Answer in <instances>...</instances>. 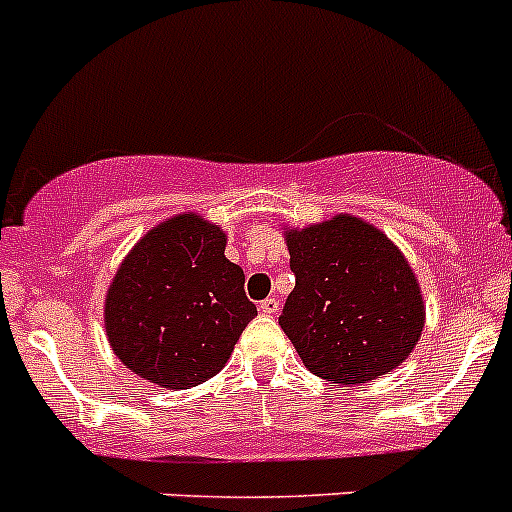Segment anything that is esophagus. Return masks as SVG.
Listing matches in <instances>:
<instances>
[{"mask_svg":"<svg viewBox=\"0 0 512 512\" xmlns=\"http://www.w3.org/2000/svg\"><path fill=\"white\" fill-rule=\"evenodd\" d=\"M260 312L267 314V317H275V314L280 312V299L267 297L265 302H260Z\"/></svg>","mask_w":512,"mask_h":512,"instance_id":"obj_1","label":"esophagus"}]
</instances>
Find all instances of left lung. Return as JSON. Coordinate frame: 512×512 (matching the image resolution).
Masks as SVG:
<instances>
[{"instance_id": "left-lung-1", "label": "left lung", "mask_w": 512, "mask_h": 512, "mask_svg": "<svg viewBox=\"0 0 512 512\" xmlns=\"http://www.w3.org/2000/svg\"><path fill=\"white\" fill-rule=\"evenodd\" d=\"M297 285L280 327L312 374L332 384H366L409 359L426 304L404 252L371 223L339 213L285 227Z\"/></svg>"}]
</instances>
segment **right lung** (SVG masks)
<instances>
[{
	"mask_svg": "<svg viewBox=\"0 0 512 512\" xmlns=\"http://www.w3.org/2000/svg\"><path fill=\"white\" fill-rule=\"evenodd\" d=\"M227 235L198 213L148 230L108 285L103 324L126 369L163 389H190L218 374L257 307Z\"/></svg>",
	"mask_w": 512,
	"mask_h": 512,
	"instance_id": "add662e5",
	"label": "right lung"
}]
</instances>
